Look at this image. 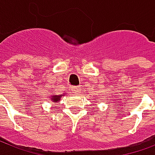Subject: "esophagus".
<instances>
[{
  "instance_id": "esophagus-1",
  "label": "esophagus",
  "mask_w": 155,
  "mask_h": 155,
  "mask_svg": "<svg viewBox=\"0 0 155 155\" xmlns=\"http://www.w3.org/2000/svg\"><path fill=\"white\" fill-rule=\"evenodd\" d=\"M80 91V86H74V87H72V92H74V93H75V94L79 93Z\"/></svg>"
}]
</instances>
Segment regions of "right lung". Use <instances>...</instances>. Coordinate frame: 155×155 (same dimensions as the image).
I'll use <instances>...</instances> for the list:
<instances>
[{"mask_svg": "<svg viewBox=\"0 0 155 155\" xmlns=\"http://www.w3.org/2000/svg\"><path fill=\"white\" fill-rule=\"evenodd\" d=\"M63 95H61V96H53V98H52V101H54V103H56V102L58 101V100L60 99V97H62Z\"/></svg>", "mask_w": 155, "mask_h": 155, "instance_id": "1", "label": "right lung"}]
</instances>
